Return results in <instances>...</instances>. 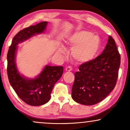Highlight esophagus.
I'll list each match as a JSON object with an SVG mask.
<instances>
[{"label": "esophagus", "instance_id": "1", "mask_svg": "<svg viewBox=\"0 0 130 130\" xmlns=\"http://www.w3.org/2000/svg\"><path fill=\"white\" fill-rule=\"evenodd\" d=\"M72 67L70 66H68L66 68V71H67V72H70V71H72Z\"/></svg>", "mask_w": 130, "mask_h": 130}]
</instances>
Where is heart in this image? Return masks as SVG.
<instances>
[{"mask_svg":"<svg viewBox=\"0 0 130 130\" xmlns=\"http://www.w3.org/2000/svg\"><path fill=\"white\" fill-rule=\"evenodd\" d=\"M67 42L73 47L72 51L73 58L79 63H86L91 61L96 55L100 47L101 40L99 36L89 31H82L71 35ZM58 52L63 54L66 50L61 47Z\"/></svg>","mask_w":130,"mask_h":130,"instance_id":"b5f03b06","label":"heart"}]
</instances>
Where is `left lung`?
Listing matches in <instances>:
<instances>
[{
  "label": "left lung",
  "instance_id": "left-lung-1",
  "mask_svg": "<svg viewBox=\"0 0 130 130\" xmlns=\"http://www.w3.org/2000/svg\"><path fill=\"white\" fill-rule=\"evenodd\" d=\"M121 57L115 42L109 36L101 55L80 66L74 73L72 97L85 105L100 102L114 89L118 76Z\"/></svg>",
  "mask_w": 130,
  "mask_h": 130
}]
</instances>
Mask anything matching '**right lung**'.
Returning a JSON list of instances; mask_svg holds the SVG:
<instances>
[{"mask_svg":"<svg viewBox=\"0 0 130 130\" xmlns=\"http://www.w3.org/2000/svg\"><path fill=\"white\" fill-rule=\"evenodd\" d=\"M47 24L46 21L41 22L18 32L13 37L7 55V71L10 84L17 95L31 106L42 105L48 102L53 87L63 74V67L47 65L36 77H24L19 73L16 64L17 45L34 35L43 33Z\"/></svg>","mask_w":130,"mask_h":130,"instance_id":"right-lung-1","label":"right lung"}]
</instances>
